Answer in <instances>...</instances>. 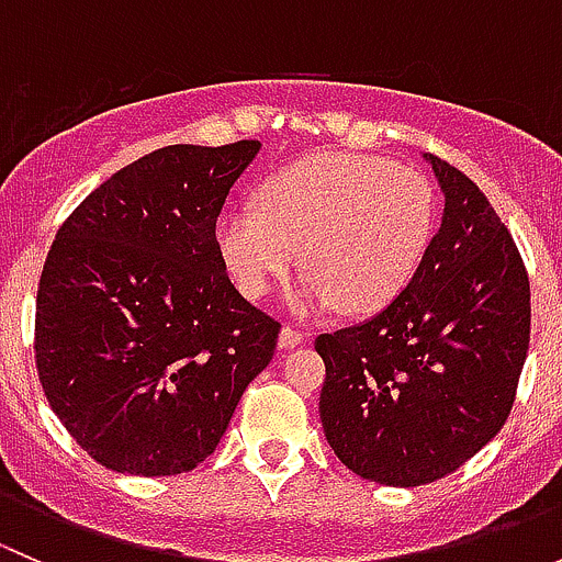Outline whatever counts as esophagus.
Wrapping results in <instances>:
<instances>
[{
    "label": "esophagus",
    "instance_id": "34e87169",
    "mask_svg": "<svg viewBox=\"0 0 562 562\" xmlns=\"http://www.w3.org/2000/svg\"><path fill=\"white\" fill-rule=\"evenodd\" d=\"M302 342H304L302 331H296V328H291V326L280 328V337H277V345H280V348H296V345H302Z\"/></svg>",
    "mask_w": 562,
    "mask_h": 562
}]
</instances>
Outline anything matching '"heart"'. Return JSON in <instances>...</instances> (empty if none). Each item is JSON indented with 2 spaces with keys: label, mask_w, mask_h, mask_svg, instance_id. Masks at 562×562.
Returning a JSON list of instances; mask_svg holds the SVG:
<instances>
[{
  "label": "heart",
  "mask_w": 562,
  "mask_h": 562,
  "mask_svg": "<svg viewBox=\"0 0 562 562\" xmlns=\"http://www.w3.org/2000/svg\"><path fill=\"white\" fill-rule=\"evenodd\" d=\"M438 225L427 176L372 155H315L269 176L258 206L220 217L214 241L241 296L263 299L296 266V313L375 315L405 293Z\"/></svg>",
  "instance_id": "b5f03b06"
}]
</instances>
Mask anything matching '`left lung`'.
Returning <instances> with one entry per match:
<instances>
[{
	"label": "left lung",
	"instance_id": "1",
	"mask_svg": "<svg viewBox=\"0 0 562 562\" xmlns=\"http://www.w3.org/2000/svg\"><path fill=\"white\" fill-rule=\"evenodd\" d=\"M446 198L422 269L370 321L321 334V422L356 475L422 486L479 454L506 424L527 342L530 282L484 192L424 155Z\"/></svg>",
	"mask_w": 562,
	"mask_h": 562
}]
</instances>
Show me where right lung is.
<instances>
[{"label":"right lung","instance_id":"add662e5","mask_svg":"<svg viewBox=\"0 0 562 562\" xmlns=\"http://www.w3.org/2000/svg\"><path fill=\"white\" fill-rule=\"evenodd\" d=\"M258 140L176 144L103 181L61 225L37 291V375L67 432L116 473L198 468L269 367L280 323L214 241Z\"/></svg>","mask_w":562,"mask_h":562}]
</instances>
